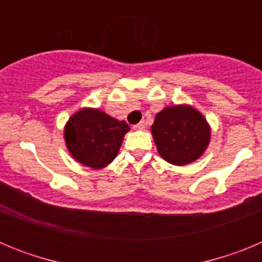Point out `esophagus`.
<instances>
[{
	"instance_id": "esophagus-1",
	"label": "esophagus",
	"mask_w": 262,
	"mask_h": 262,
	"mask_svg": "<svg viewBox=\"0 0 262 262\" xmlns=\"http://www.w3.org/2000/svg\"><path fill=\"white\" fill-rule=\"evenodd\" d=\"M134 128L139 129V131H142V129L145 128V123L144 122H140V123H138L136 126H134Z\"/></svg>"
}]
</instances>
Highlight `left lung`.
I'll list each match as a JSON object with an SVG mask.
<instances>
[{
	"instance_id": "1",
	"label": "left lung",
	"mask_w": 262,
	"mask_h": 262,
	"mask_svg": "<svg viewBox=\"0 0 262 262\" xmlns=\"http://www.w3.org/2000/svg\"><path fill=\"white\" fill-rule=\"evenodd\" d=\"M151 133L160 156L177 166L200 159L211 139L209 122L190 105L164 107L155 117Z\"/></svg>"
}]
</instances>
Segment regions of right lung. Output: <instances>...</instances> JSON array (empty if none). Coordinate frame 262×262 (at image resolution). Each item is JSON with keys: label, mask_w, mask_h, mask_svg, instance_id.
<instances>
[{"label": "right lung", "mask_w": 262, "mask_h": 262, "mask_svg": "<svg viewBox=\"0 0 262 262\" xmlns=\"http://www.w3.org/2000/svg\"><path fill=\"white\" fill-rule=\"evenodd\" d=\"M128 131L129 126L124 120L115 119L99 108L82 107L67 122L64 139L77 163L102 169L117 157Z\"/></svg>", "instance_id": "add662e5"}]
</instances>
